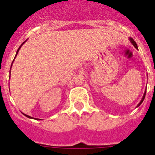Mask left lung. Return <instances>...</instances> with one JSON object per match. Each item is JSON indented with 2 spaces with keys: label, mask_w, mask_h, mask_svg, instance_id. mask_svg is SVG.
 <instances>
[{
  "label": "left lung",
  "mask_w": 155,
  "mask_h": 155,
  "mask_svg": "<svg viewBox=\"0 0 155 155\" xmlns=\"http://www.w3.org/2000/svg\"><path fill=\"white\" fill-rule=\"evenodd\" d=\"M130 42H132V44L134 45V47L136 48V49H137L138 50V47H137V43H136V42H135V41L134 40V39H132V38H130ZM145 94H146V91H145V92H144V94H143V98H142V99H141V101H140V103L138 104L137 105V107H138V106H140V104L142 103V102H143V99H144V98H145Z\"/></svg>",
  "instance_id": "8db88e82"
}]
</instances>
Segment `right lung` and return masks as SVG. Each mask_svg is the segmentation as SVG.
<instances>
[{"instance_id":"add662e5","label":"right lung","mask_w":155,"mask_h":155,"mask_svg":"<svg viewBox=\"0 0 155 155\" xmlns=\"http://www.w3.org/2000/svg\"><path fill=\"white\" fill-rule=\"evenodd\" d=\"M25 42H26V41H25ZM24 43H25V42H23L22 44H21V46H19V48H18V50H17V53H16V55H15V57H16V56H17L19 50H20V48H21V46H22V45H23V44H24ZM14 61H15V59H14ZM12 63H13V62H12ZM12 66H11V68H12ZM10 73H11V71H10ZM23 114H24V113H23ZM24 115H25V116H26V117H28V118H31V119H32V117H31V116H28V115H25V114H24Z\"/></svg>"}]
</instances>
